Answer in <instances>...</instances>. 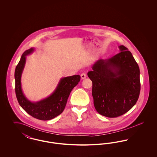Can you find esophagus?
Masks as SVG:
<instances>
[{"label": "esophagus", "mask_w": 157, "mask_h": 157, "mask_svg": "<svg viewBox=\"0 0 157 157\" xmlns=\"http://www.w3.org/2000/svg\"><path fill=\"white\" fill-rule=\"evenodd\" d=\"M81 77L82 79H85L86 78V75L85 73H82V74L81 75Z\"/></svg>", "instance_id": "esophagus-1"}]
</instances>
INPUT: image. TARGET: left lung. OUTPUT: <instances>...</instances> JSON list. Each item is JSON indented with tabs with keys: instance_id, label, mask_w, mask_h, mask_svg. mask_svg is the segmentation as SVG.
<instances>
[{
	"instance_id": "obj_1",
	"label": "left lung",
	"mask_w": 157,
	"mask_h": 157,
	"mask_svg": "<svg viewBox=\"0 0 157 157\" xmlns=\"http://www.w3.org/2000/svg\"><path fill=\"white\" fill-rule=\"evenodd\" d=\"M120 53L108 59H99L88 76L92 82V94L99 114L117 118L129 111L140 94V68L124 45Z\"/></svg>"
}]
</instances>
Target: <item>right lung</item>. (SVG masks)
<instances>
[{"mask_svg": "<svg viewBox=\"0 0 157 157\" xmlns=\"http://www.w3.org/2000/svg\"><path fill=\"white\" fill-rule=\"evenodd\" d=\"M33 48L26 51L17 65L15 72V93L17 101L23 109L37 120L48 121L56 117L63 111L71 92L80 81L79 75H74L62 78L52 94L36 103L28 101L23 94L21 78L25 67L27 55L32 52Z\"/></svg>", "mask_w": 157, "mask_h": 157, "instance_id": "right-lung-1", "label": "right lung"}]
</instances>
